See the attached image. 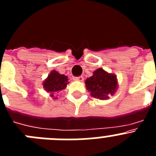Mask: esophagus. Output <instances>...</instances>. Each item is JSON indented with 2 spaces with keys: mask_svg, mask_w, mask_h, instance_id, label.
Returning a JSON list of instances; mask_svg holds the SVG:
<instances>
[{
  "mask_svg": "<svg viewBox=\"0 0 156 156\" xmlns=\"http://www.w3.org/2000/svg\"><path fill=\"white\" fill-rule=\"evenodd\" d=\"M73 80L76 81H83V76H74L73 77Z\"/></svg>",
  "mask_w": 156,
  "mask_h": 156,
  "instance_id": "esophagus-1",
  "label": "esophagus"
}]
</instances>
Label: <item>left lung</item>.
<instances>
[{
    "instance_id": "left-lung-1",
    "label": "left lung",
    "mask_w": 156,
    "mask_h": 156,
    "mask_svg": "<svg viewBox=\"0 0 156 156\" xmlns=\"http://www.w3.org/2000/svg\"><path fill=\"white\" fill-rule=\"evenodd\" d=\"M87 90L90 91L92 97L100 99L108 98V95L115 93L117 87L115 76L106 73L102 69H98L85 81Z\"/></svg>"
}]
</instances>
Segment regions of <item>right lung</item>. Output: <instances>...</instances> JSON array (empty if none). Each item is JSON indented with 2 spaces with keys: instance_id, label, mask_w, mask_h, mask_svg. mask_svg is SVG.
<instances>
[{
  "instance_id": "right-lung-1",
  "label": "right lung",
  "mask_w": 156,
  "mask_h": 156,
  "mask_svg": "<svg viewBox=\"0 0 156 156\" xmlns=\"http://www.w3.org/2000/svg\"><path fill=\"white\" fill-rule=\"evenodd\" d=\"M68 83L66 76L59 74L58 72L53 70L44 82V87L47 91L51 94V97H54V94L65 89Z\"/></svg>"
}]
</instances>
